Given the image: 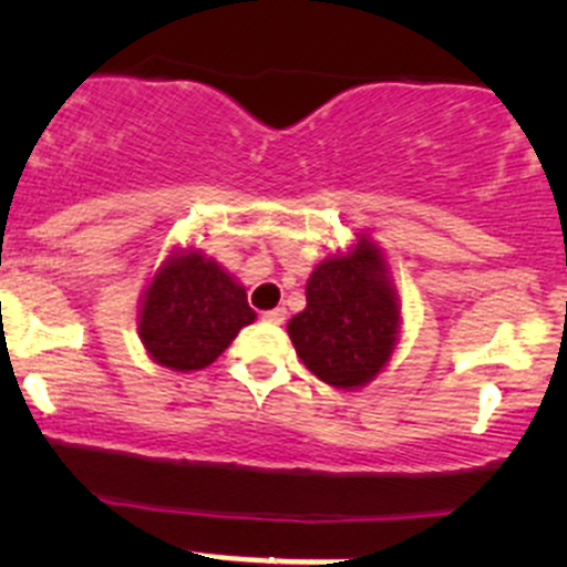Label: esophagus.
I'll list each match as a JSON object with an SVG mask.
<instances>
[{
	"label": "esophagus",
	"instance_id": "obj_1",
	"mask_svg": "<svg viewBox=\"0 0 567 567\" xmlns=\"http://www.w3.org/2000/svg\"><path fill=\"white\" fill-rule=\"evenodd\" d=\"M285 318H288V312H285L282 307H277V310H268V312H262V320H268V323H277V326H282V323H285Z\"/></svg>",
	"mask_w": 567,
	"mask_h": 567
}]
</instances>
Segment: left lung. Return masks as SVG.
<instances>
[{
	"label": "left lung",
	"instance_id": "obj_1",
	"mask_svg": "<svg viewBox=\"0 0 567 567\" xmlns=\"http://www.w3.org/2000/svg\"><path fill=\"white\" fill-rule=\"evenodd\" d=\"M379 249L359 241L342 257L323 260L307 282L305 312L288 334L301 362L331 386H362L392 357L398 299Z\"/></svg>",
	"mask_w": 567,
	"mask_h": 567
}]
</instances>
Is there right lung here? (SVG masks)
<instances>
[{"label":"right lung","instance_id":"right-lung-1","mask_svg":"<svg viewBox=\"0 0 567 567\" xmlns=\"http://www.w3.org/2000/svg\"><path fill=\"white\" fill-rule=\"evenodd\" d=\"M251 320L247 290L214 260L186 251L169 257L145 290L140 337L158 364L186 373L208 368Z\"/></svg>","mask_w":567,"mask_h":567}]
</instances>
